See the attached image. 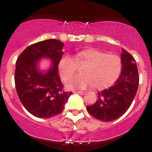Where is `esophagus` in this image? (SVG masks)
<instances>
[{"mask_svg":"<svg viewBox=\"0 0 152 152\" xmlns=\"http://www.w3.org/2000/svg\"><path fill=\"white\" fill-rule=\"evenodd\" d=\"M75 93H79V94L84 95L85 93V91H74Z\"/></svg>","mask_w":152,"mask_h":152,"instance_id":"1","label":"esophagus"}]
</instances>
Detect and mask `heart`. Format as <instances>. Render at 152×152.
I'll return each instance as SVG.
<instances>
[{
  "instance_id": "obj_1",
  "label": "heart",
  "mask_w": 152,
  "mask_h": 152,
  "mask_svg": "<svg viewBox=\"0 0 152 152\" xmlns=\"http://www.w3.org/2000/svg\"><path fill=\"white\" fill-rule=\"evenodd\" d=\"M85 64L83 74L73 77L77 64ZM122 63L120 56L106 53L99 49L90 48L81 50L75 55L62 56L59 62V71L66 86L70 89H85L90 86L103 88L111 85L119 76Z\"/></svg>"
}]
</instances>
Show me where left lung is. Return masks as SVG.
Segmentation results:
<instances>
[{
  "label": "left lung",
  "mask_w": 152,
  "mask_h": 152,
  "mask_svg": "<svg viewBox=\"0 0 152 152\" xmlns=\"http://www.w3.org/2000/svg\"><path fill=\"white\" fill-rule=\"evenodd\" d=\"M121 73L111 87L98 93L94 104L87 110L93 118L104 122L119 118L132 103L139 85L136 61L125 49L121 53Z\"/></svg>",
  "instance_id": "left-lung-1"
}]
</instances>
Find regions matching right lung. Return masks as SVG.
Here are the masks:
<instances>
[{
	"label": "right lung",
	"instance_id": "add662e5",
	"mask_svg": "<svg viewBox=\"0 0 152 152\" xmlns=\"http://www.w3.org/2000/svg\"><path fill=\"white\" fill-rule=\"evenodd\" d=\"M61 41L49 39L32 44L18 56L15 82L22 104L34 116L49 118L62 112L72 92L63 90L58 65L64 52ZM42 57L49 58L52 65L45 72H39L37 63Z\"/></svg>",
	"mask_w": 152,
	"mask_h": 152
}]
</instances>
